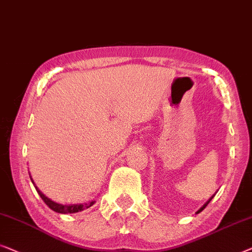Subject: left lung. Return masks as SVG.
I'll use <instances>...</instances> for the list:
<instances>
[{"instance_id": "obj_1", "label": "left lung", "mask_w": 252, "mask_h": 252, "mask_svg": "<svg viewBox=\"0 0 252 252\" xmlns=\"http://www.w3.org/2000/svg\"><path fill=\"white\" fill-rule=\"evenodd\" d=\"M214 196H215V194H214V195H212V196H211V197H210V198H209V200H208V201H207V202H205V203H204V204H203V207H201V208H200V209H198V210H197V211H196V214H200V212H201V211H202V210H203V209H204V208H205V207H207V205H208V204H209V202H210V201H211V200H212V197H214Z\"/></svg>"}]
</instances>
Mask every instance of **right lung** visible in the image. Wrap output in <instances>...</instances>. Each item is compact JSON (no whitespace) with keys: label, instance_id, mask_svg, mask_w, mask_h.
<instances>
[{"label":"right lung","instance_id":"add662e5","mask_svg":"<svg viewBox=\"0 0 252 252\" xmlns=\"http://www.w3.org/2000/svg\"><path fill=\"white\" fill-rule=\"evenodd\" d=\"M30 177H31V176H30ZM31 180H32V183L34 184L33 179L31 178ZM34 186H35V184H34ZM35 189H36L37 193H38V195H40L42 200L44 201V203L47 204L48 207L51 209V210H54V211H56V212H58V214H75V212L83 211V210H86V209L90 208L91 205H94V202H95V201H91V202H88V203H80V204H68V205H63V204L56 203V202L51 201L50 198L45 196L44 194L42 193L41 190L38 189L36 186H35Z\"/></svg>","mask_w":252,"mask_h":252}]
</instances>
